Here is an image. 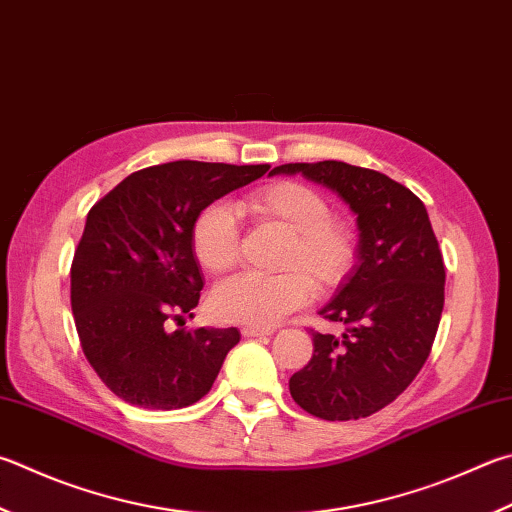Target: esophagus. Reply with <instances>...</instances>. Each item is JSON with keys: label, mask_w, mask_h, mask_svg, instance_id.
<instances>
[{"label": "esophagus", "mask_w": 512, "mask_h": 512, "mask_svg": "<svg viewBox=\"0 0 512 512\" xmlns=\"http://www.w3.org/2000/svg\"><path fill=\"white\" fill-rule=\"evenodd\" d=\"M268 333H271V329H257V327L241 329V336L244 338H262V336H268Z\"/></svg>", "instance_id": "esophagus-1"}]
</instances>
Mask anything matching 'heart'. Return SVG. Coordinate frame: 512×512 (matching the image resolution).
<instances>
[{"instance_id": "heart-1", "label": "heart", "mask_w": 512, "mask_h": 512, "mask_svg": "<svg viewBox=\"0 0 512 512\" xmlns=\"http://www.w3.org/2000/svg\"><path fill=\"white\" fill-rule=\"evenodd\" d=\"M239 212L255 226L286 232L275 255V275H239L219 284L210 297L221 322L273 327L300 309L313 293H336L356 273L360 246L347 219L331 215V203L311 185L273 181L248 192ZM190 248L210 275H224L239 264L241 230L224 203H208L190 224Z\"/></svg>"}]
</instances>
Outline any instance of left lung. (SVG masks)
I'll list each match as a JSON object with an SVG mask.
<instances>
[{
  "instance_id": "obj_1",
  "label": "left lung",
  "mask_w": 512,
  "mask_h": 512,
  "mask_svg": "<svg viewBox=\"0 0 512 512\" xmlns=\"http://www.w3.org/2000/svg\"><path fill=\"white\" fill-rule=\"evenodd\" d=\"M338 192L358 215L360 262L320 315L342 336L311 329L309 365L288 380L293 401L324 421L365 418L396 401L430 356L445 300L439 241L423 201L389 176L342 161L286 163Z\"/></svg>"
}]
</instances>
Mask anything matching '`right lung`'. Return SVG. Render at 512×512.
Instances as JSON below:
<instances>
[{"label":"right lung","instance_id":"right-lung-1","mask_svg":"<svg viewBox=\"0 0 512 512\" xmlns=\"http://www.w3.org/2000/svg\"><path fill=\"white\" fill-rule=\"evenodd\" d=\"M268 167L152 165L89 210L71 262V311L89 365L125 403L179 410L210 392L239 331H170L192 318L203 288L190 224L203 206Z\"/></svg>","mask_w":512,"mask_h":512}]
</instances>
